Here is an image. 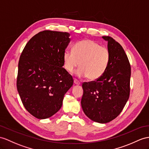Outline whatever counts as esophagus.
Instances as JSON below:
<instances>
[{
    "label": "esophagus",
    "instance_id": "esophagus-1",
    "mask_svg": "<svg viewBox=\"0 0 149 149\" xmlns=\"http://www.w3.org/2000/svg\"><path fill=\"white\" fill-rule=\"evenodd\" d=\"M74 84H76V85H80V83H79V81H78V80H77V79H74Z\"/></svg>",
    "mask_w": 149,
    "mask_h": 149
}]
</instances>
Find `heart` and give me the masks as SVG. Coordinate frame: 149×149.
Returning a JSON list of instances; mask_svg holds the SVG:
<instances>
[{"label": "heart", "mask_w": 149, "mask_h": 149, "mask_svg": "<svg viewBox=\"0 0 149 149\" xmlns=\"http://www.w3.org/2000/svg\"><path fill=\"white\" fill-rule=\"evenodd\" d=\"M110 58V51L107 47L100 46L92 40H84L76 43L72 51L64 52L63 63L64 68L70 73L79 64L81 67L77 71L78 77H87L90 80H96L106 72Z\"/></svg>", "instance_id": "obj_1"}]
</instances>
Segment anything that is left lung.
<instances>
[{"label":"left lung","instance_id":"8db88e82","mask_svg":"<svg viewBox=\"0 0 149 149\" xmlns=\"http://www.w3.org/2000/svg\"><path fill=\"white\" fill-rule=\"evenodd\" d=\"M102 38L108 42L110 62L100 78L83 83L81 104L87 117L93 121L107 123L121 113L129 99L131 66L118 42L109 36Z\"/></svg>","mask_w":149,"mask_h":149}]
</instances>
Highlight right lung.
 <instances>
[{"label": "right lung", "instance_id": "add662e5", "mask_svg": "<svg viewBox=\"0 0 149 149\" xmlns=\"http://www.w3.org/2000/svg\"><path fill=\"white\" fill-rule=\"evenodd\" d=\"M70 35L50 30L39 32L28 41L20 56L17 89L25 109L38 119L56 114L73 84L72 76L63 68Z\"/></svg>", "mask_w": 149, "mask_h": 149}]
</instances>
